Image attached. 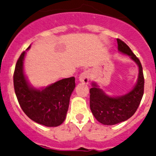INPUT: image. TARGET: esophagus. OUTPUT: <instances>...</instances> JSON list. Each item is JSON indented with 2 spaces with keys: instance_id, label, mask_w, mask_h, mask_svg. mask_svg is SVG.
Returning <instances> with one entry per match:
<instances>
[{
  "instance_id": "34e87169",
  "label": "esophagus",
  "mask_w": 156,
  "mask_h": 156,
  "mask_svg": "<svg viewBox=\"0 0 156 156\" xmlns=\"http://www.w3.org/2000/svg\"><path fill=\"white\" fill-rule=\"evenodd\" d=\"M79 80L81 83H88L89 80H90V72L87 71V70L84 72H83L80 75Z\"/></svg>"
}]
</instances>
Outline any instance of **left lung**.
Listing matches in <instances>:
<instances>
[{"instance_id": "8db88e82", "label": "left lung", "mask_w": 156, "mask_h": 156, "mask_svg": "<svg viewBox=\"0 0 156 156\" xmlns=\"http://www.w3.org/2000/svg\"><path fill=\"white\" fill-rule=\"evenodd\" d=\"M118 50L138 66L137 83L129 93L119 97H111L98 87L96 83L90 89V107L95 119L104 125H115L129 119L137 111L144 94V79L142 66L130 48L122 41L117 39Z\"/></svg>"}]
</instances>
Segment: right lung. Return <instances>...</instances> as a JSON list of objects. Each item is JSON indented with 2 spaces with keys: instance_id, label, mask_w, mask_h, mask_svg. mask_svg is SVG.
I'll list each match as a JSON object with an SVG mask.
<instances>
[{
  "instance_id": "1",
  "label": "right lung",
  "mask_w": 156,
  "mask_h": 156,
  "mask_svg": "<svg viewBox=\"0 0 156 156\" xmlns=\"http://www.w3.org/2000/svg\"><path fill=\"white\" fill-rule=\"evenodd\" d=\"M25 55L26 51L21 54L14 72V88L18 101L25 114L34 122L50 127L59 126L66 119L70 96L76 87L75 77L62 79L45 88H34L24 74Z\"/></svg>"
}]
</instances>
